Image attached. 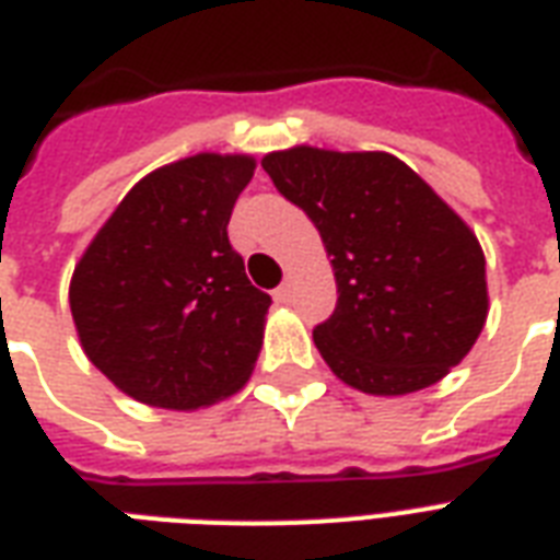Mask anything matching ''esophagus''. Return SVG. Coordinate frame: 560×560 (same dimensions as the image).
<instances>
[{
  "label": "esophagus",
  "mask_w": 560,
  "mask_h": 560,
  "mask_svg": "<svg viewBox=\"0 0 560 560\" xmlns=\"http://www.w3.org/2000/svg\"><path fill=\"white\" fill-rule=\"evenodd\" d=\"M290 296H293V284L290 281H284L281 288H276V293H272V299L276 302H290Z\"/></svg>",
  "instance_id": "esophagus-1"
}]
</instances>
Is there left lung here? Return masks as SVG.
<instances>
[{
  "instance_id": "left-lung-1",
  "label": "left lung",
  "mask_w": 560,
  "mask_h": 560,
  "mask_svg": "<svg viewBox=\"0 0 560 560\" xmlns=\"http://www.w3.org/2000/svg\"><path fill=\"white\" fill-rule=\"evenodd\" d=\"M261 166L331 255L337 308L314 343L340 382L402 396L464 361L488 319L485 252L411 166L314 147L270 152Z\"/></svg>"
}]
</instances>
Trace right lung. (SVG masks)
Returning a JSON list of instances; mask_svg holds the SVG:
<instances>
[{
    "mask_svg": "<svg viewBox=\"0 0 560 560\" xmlns=\"http://www.w3.org/2000/svg\"><path fill=\"white\" fill-rule=\"evenodd\" d=\"M255 158L202 155L131 187L70 281L93 366L138 402L194 411L241 390L272 299L246 279L229 220Z\"/></svg>",
    "mask_w": 560,
    "mask_h": 560,
    "instance_id": "1",
    "label": "right lung"
}]
</instances>
